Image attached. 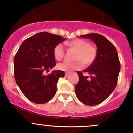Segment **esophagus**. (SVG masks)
Here are the masks:
<instances>
[{
  "mask_svg": "<svg viewBox=\"0 0 133 133\" xmlns=\"http://www.w3.org/2000/svg\"><path fill=\"white\" fill-rule=\"evenodd\" d=\"M69 75V72H65V76H68Z\"/></svg>",
  "mask_w": 133,
  "mask_h": 133,
  "instance_id": "obj_1",
  "label": "esophagus"
}]
</instances>
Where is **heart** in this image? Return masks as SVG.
Masks as SVG:
<instances>
[{"mask_svg":"<svg viewBox=\"0 0 133 133\" xmlns=\"http://www.w3.org/2000/svg\"><path fill=\"white\" fill-rule=\"evenodd\" d=\"M67 45L71 49L76 51L74 62H63L57 65L58 69L63 71H71L79 69L83 67V63L86 65L93 64L97 57V49L90 43L82 39H76L69 43ZM65 48L61 43L57 44L54 49V55L56 60L61 61L65 55Z\"/></svg>","mask_w":133,"mask_h":133,"instance_id":"1","label":"heart"}]
</instances>
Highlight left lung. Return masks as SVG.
Masks as SVG:
<instances>
[{
  "instance_id": "left-lung-1",
  "label": "left lung",
  "mask_w": 133,
  "mask_h": 133,
  "mask_svg": "<svg viewBox=\"0 0 133 133\" xmlns=\"http://www.w3.org/2000/svg\"><path fill=\"white\" fill-rule=\"evenodd\" d=\"M80 36L96 43L97 54L93 64L83 70L90 76L78 71L79 82L75 86V93L83 104L97 105L112 93L117 84L121 69L118 53L114 44L102 35L92 33Z\"/></svg>"
}]
</instances>
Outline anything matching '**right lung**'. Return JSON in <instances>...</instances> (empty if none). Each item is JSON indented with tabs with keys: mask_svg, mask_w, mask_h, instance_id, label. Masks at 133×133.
Wrapping results in <instances>:
<instances>
[{
	"mask_svg": "<svg viewBox=\"0 0 133 133\" xmlns=\"http://www.w3.org/2000/svg\"><path fill=\"white\" fill-rule=\"evenodd\" d=\"M65 40L59 35L42 32L25 40L15 55V81L32 103H46L55 95L58 79L65 73L62 71H53L47 76L44 73L56 65L54 49Z\"/></svg>",
	"mask_w": 133,
	"mask_h": 133,
	"instance_id": "obj_1",
	"label": "right lung"
}]
</instances>
